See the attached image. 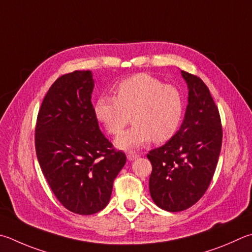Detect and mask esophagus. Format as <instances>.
Returning <instances> with one entry per match:
<instances>
[{
  "label": "esophagus",
  "instance_id": "esophagus-1",
  "mask_svg": "<svg viewBox=\"0 0 252 252\" xmlns=\"http://www.w3.org/2000/svg\"><path fill=\"white\" fill-rule=\"evenodd\" d=\"M126 158H127V159H129V161H134V159L139 158V154H135L133 152H130V153H127Z\"/></svg>",
  "mask_w": 252,
  "mask_h": 252
}]
</instances>
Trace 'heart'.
Segmentation results:
<instances>
[{"label": "heart", "instance_id": "obj_1", "mask_svg": "<svg viewBox=\"0 0 252 252\" xmlns=\"http://www.w3.org/2000/svg\"><path fill=\"white\" fill-rule=\"evenodd\" d=\"M117 97L102 95L94 104V114L110 135L121 133L132 114L133 126L114 142L118 149L131 151L151 141L163 143L180 127L184 101L176 87L148 74L123 80L116 88Z\"/></svg>", "mask_w": 252, "mask_h": 252}]
</instances>
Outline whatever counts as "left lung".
Wrapping results in <instances>:
<instances>
[{
	"instance_id": "8db88e82",
	"label": "left lung",
	"mask_w": 252,
	"mask_h": 252,
	"mask_svg": "<svg viewBox=\"0 0 252 252\" xmlns=\"http://www.w3.org/2000/svg\"><path fill=\"white\" fill-rule=\"evenodd\" d=\"M181 74L189 89L184 120L165 144L148 154L152 164L151 197L167 212L189 208L205 194L222 141L220 117L207 86L197 76Z\"/></svg>"
}]
</instances>
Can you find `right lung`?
<instances>
[{
  "label": "right lung",
  "mask_w": 252,
  "mask_h": 252,
  "mask_svg": "<svg viewBox=\"0 0 252 252\" xmlns=\"http://www.w3.org/2000/svg\"><path fill=\"white\" fill-rule=\"evenodd\" d=\"M94 87L90 70L59 77L45 95L35 129L45 178L63 207L79 215L106 207L126 162L99 129L91 103Z\"/></svg>",
  "instance_id": "1"
}]
</instances>
